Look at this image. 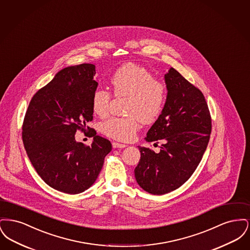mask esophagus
Returning a JSON list of instances; mask_svg holds the SVG:
<instances>
[{
    "mask_svg": "<svg viewBox=\"0 0 250 250\" xmlns=\"http://www.w3.org/2000/svg\"><path fill=\"white\" fill-rule=\"evenodd\" d=\"M112 147L114 149H118V148H125V147H126V145L125 144H122V143H112Z\"/></svg>",
    "mask_w": 250,
    "mask_h": 250,
    "instance_id": "esophagus-1",
    "label": "esophagus"
}]
</instances>
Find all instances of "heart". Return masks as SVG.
I'll return each mask as SVG.
<instances>
[{"label": "heart", "instance_id": "heart-1", "mask_svg": "<svg viewBox=\"0 0 250 250\" xmlns=\"http://www.w3.org/2000/svg\"><path fill=\"white\" fill-rule=\"evenodd\" d=\"M114 95L127 97V117H111L100 125V131L107 137L122 142L134 139L143 123L154 122L162 112L166 102V86L155 80L154 75L141 65L126 63L121 66L110 79ZM111 95L104 89H96L92 97V109L104 118L109 112Z\"/></svg>", "mask_w": 250, "mask_h": 250}]
</instances>
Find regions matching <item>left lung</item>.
<instances>
[{
  "label": "left lung",
  "instance_id": "obj_1",
  "mask_svg": "<svg viewBox=\"0 0 250 250\" xmlns=\"http://www.w3.org/2000/svg\"><path fill=\"white\" fill-rule=\"evenodd\" d=\"M165 106L145 141L162 143L160 151L138 146L135 178L143 190L163 195L179 188L197 168L209 143L212 121L202 92L170 67L164 76Z\"/></svg>",
  "mask_w": 250,
  "mask_h": 250
}]
</instances>
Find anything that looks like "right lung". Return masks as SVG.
<instances>
[{
  "label": "right lung",
  "instance_id": "1",
  "mask_svg": "<svg viewBox=\"0 0 250 250\" xmlns=\"http://www.w3.org/2000/svg\"><path fill=\"white\" fill-rule=\"evenodd\" d=\"M95 75L92 63L60 70L33 96L24 117L22 141L32 165L50 188L66 194L92 187L111 151L110 142L89 126L91 146L75 139L93 120Z\"/></svg>",
  "mask_w": 250,
  "mask_h": 250
}]
</instances>
